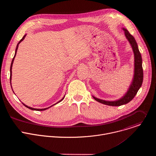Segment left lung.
<instances>
[{
	"label": "left lung",
	"mask_w": 156,
	"mask_h": 156,
	"mask_svg": "<svg viewBox=\"0 0 156 156\" xmlns=\"http://www.w3.org/2000/svg\"><path fill=\"white\" fill-rule=\"evenodd\" d=\"M125 31V34L126 39L128 40L130 43L131 48L133 49V52L135 55V73H134V78L133 79V81L130 85L129 90H128L126 94L119 100L115 101H106L104 100H101L98 98H96L94 96L93 98L98 102L108 105L111 106H120L124 104H126L130 102L133 98H135L136 94H137L140 88L141 87L143 80V70L142 66V57L140 54V52L138 49V44L134 38L129 31L123 28Z\"/></svg>",
	"instance_id": "1"
}]
</instances>
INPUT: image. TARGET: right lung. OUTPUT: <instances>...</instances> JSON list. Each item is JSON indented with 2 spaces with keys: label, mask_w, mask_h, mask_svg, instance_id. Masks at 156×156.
Wrapping results in <instances>:
<instances>
[{
  "label": "right lung",
  "mask_w": 156,
  "mask_h": 156,
  "mask_svg": "<svg viewBox=\"0 0 156 156\" xmlns=\"http://www.w3.org/2000/svg\"><path fill=\"white\" fill-rule=\"evenodd\" d=\"M25 36H26V35H25L23 37H22V39L19 41V42L18 43V44H17V46H16V50H15V55H14V57H13V59H12V63H11V65H10V81H11V79H12V65H13V60H14V58H15V55H16V52H17V49H18V44L23 41L24 39H25ZM10 83H11V81H10ZM11 84V83H10ZM12 87V86H11ZM64 98L65 97H63L60 101H59L58 102H57L56 104H57V103H58V102H60V101H62L63 99H64ZM56 104H54V105H52V106H53V105H55ZM23 104L25 106V107H27V108H30V109H31V110H37V111H41V110H46V109H48V108H49V107H52V106H51V107H48V108H41V109H39V108H32V107H28V106H27V105H26L25 104H24L23 103Z\"/></svg>",
  "instance_id": "add662e5"
}]
</instances>
